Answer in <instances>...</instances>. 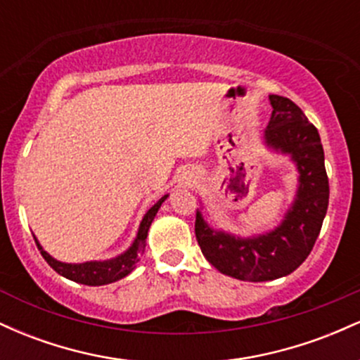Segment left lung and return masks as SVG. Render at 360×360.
Here are the masks:
<instances>
[{
    "label": "left lung",
    "mask_w": 360,
    "mask_h": 360,
    "mask_svg": "<svg viewBox=\"0 0 360 360\" xmlns=\"http://www.w3.org/2000/svg\"><path fill=\"white\" fill-rule=\"evenodd\" d=\"M271 122L264 140L271 148L291 155L300 172L296 200L276 230L252 238H238L213 230L196 212L194 233L201 252L221 274L262 283L298 269L315 245L328 208V176L320 135L298 105L271 94Z\"/></svg>",
    "instance_id": "8db88e82"
}]
</instances>
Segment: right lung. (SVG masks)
Instances as JSON below:
<instances>
[{
  "label": "right lung",
  "mask_w": 360,
  "mask_h": 360,
  "mask_svg": "<svg viewBox=\"0 0 360 360\" xmlns=\"http://www.w3.org/2000/svg\"><path fill=\"white\" fill-rule=\"evenodd\" d=\"M166 198L167 194L160 198V200L146 213V217H143V220L139 226L137 238H135L134 243H131L130 249H128L125 254L118 255V257L111 260H103V262L101 260L100 262L94 260V262H84V264H65L51 257V255L40 247V243L37 242L35 238L37 247H39L42 257L47 260L49 266H51L57 274L64 276V278L71 279L74 283L86 284V286H103V284L115 283V281L125 278V276H128L135 269V266H137L140 257H142L143 249H146V238H147L148 229H150V223L154 221V217L157 214V212H159L160 205L164 203Z\"/></svg>",
  "instance_id": "1"
}]
</instances>
